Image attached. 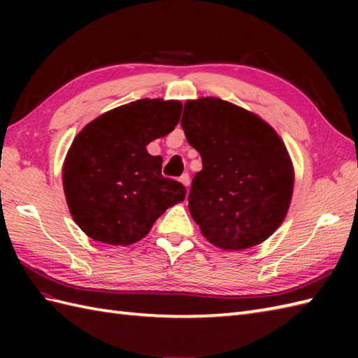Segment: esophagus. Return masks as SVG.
I'll use <instances>...</instances> for the list:
<instances>
[{
  "label": "esophagus",
  "instance_id": "obj_1",
  "mask_svg": "<svg viewBox=\"0 0 358 358\" xmlns=\"http://www.w3.org/2000/svg\"><path fill=\"white\" fill-rule=\"evenodd\" d=\"M180 181L187 187L189 185H191V177H189V173H183V175H181V177H180Z\"/></svg>",
  "mask_w": 358,
  "mask_h": 358
}]
</instances>
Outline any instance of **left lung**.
Wrapping results in <instances>:
<instances>
[{
  "label": "left lung",
  "instance_id": "obj_1",
  "mask_svg": "<svg viewBox=\"0 0 358 358\" xmlns=\"http://www.w3.org/2000/svg\"><path fill=\"white\" fill-rule=\"evenodd\" d=\"M181 127L203 163L187 199L201 234L224 250L269 238L294 191L292 163L277 132L255 113L214 96L186 101Z\"/></svg>",
  "mask_w": 358,
  "mask_h": 358
}]
</instances>
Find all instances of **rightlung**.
Returning <instances> with one entry per match:
<instances>
[{"label":"right lung","instance_id":"obj_1","mask_svg":"<svg viewBox=\"0 0 358 358\" xmlns=\"http://www.w3.org/2000/svg\"><path fill=\"white\" fill-rule=\"evenodd\" d=\"M180 101L136 100L103 113L75 136L63 166L71 214L81 231L106 245L146 237L186 187L162 175L163 158L146 146L178 124Z\"/></svg>","mask_w":358,"mask_h":358}]
</instances>
